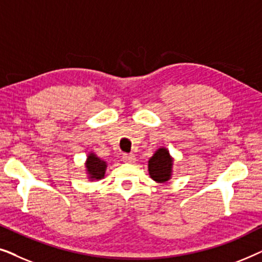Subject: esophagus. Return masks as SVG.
Wrapping results in <instances>:
<instances>
[{
    "mask_svg": "<svg viewBox=\"0 0 262 262\" xmlns=\"http://www.w3.org/2000/svg\"><path fill=\"white\" fill-rule=\"evenodd\" d=\"M121 159H123L124 162H126V163H132L136 161V157L132 155V154H124Z\"/></svg>",
    "mask_w": 262,
    "mask_h": 262,
    "instance_id": "34e87169",
    "label": "esophagus"
}]
</instances>
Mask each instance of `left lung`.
I'll return each instance as SVG.
<instances>
[{
  "mask_svg": "<svg viewBox=\"0 0 262 262\" xmlns=\"http://www.w3.org/2000/svg\"><path fill=\"white\" fill-rule=\"evenodd\" d=\"M173 159L166 148H160L149 160V174L152 180L166 182L170 179Z\"/></svg>",
  "mask_w": 262,
  "mask_h": 262,
  "instance_id": "left-lung-1",
  "label": "left lung"
}]
</instances>
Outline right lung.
Returning <instances> with one entry per match:
<instances>
[{
    "mask_svg": "<svg viewBox=\"0 0 262 262\" xmlns=\"http://www.w3.org/2000/svg\"><path fill=\"white\" fill-rule=\"evenodd\" d=\"M85 167H87V171L91 180H99L102 179L106 171V162H103L96 157L94 154H89L87 162H85Z\"/></svg>",
    "mask_w": 262,
    "mask_h": 262,
    "instance_id": "right-lung-1",
    "label": "right lung"
}]
</instances>
